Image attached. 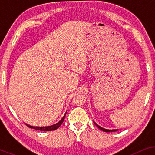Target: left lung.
<instances>
[{"instance_id":"1","label":"left lung","mask_w":155,"mask_h":155,"mask_svg":"<svg viewBox=\"0 0 155 155\" xmlns=\"http://www.w3.org/2000/svg\"><path fill=\"white\" fill-rule=\"evenodd\" d=\"M94 122V124L96 125V126L98 127V128H99L100 129V130H101L102 131H104V132H107V133H109V132H115V131H117V130H118V129H113V130H109V129H105V128H102V127H101V126H99L98 124H97L96 123H95L94 121H93Z\"/></svg>"}]
</instances>
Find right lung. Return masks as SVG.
<instances>
[{
    "mask_svg": "<svg viewBox=\"0 0 155 155\" xmlns=\"http://www.w3.org/2000/svg\"><path fill=\"white\" fill-rule=\"evenodd\" d=\"M66 113H67V112H65V114H64V116H63V117L61 118V119L59 120L58 123H56V124L52 125V126H45V127H39V126H30V125H28L27 124H26L27 126L29 127V128L35 129V130H41V131L55 130H56L57 128H58L59 127H60L61 125L63 124V120H64V119H65V115H66Z\"/></svg>",
    "mask_w": 155,
    "mask_h": 155,
    "instance_id": "right-lung-1",
    "label": "right lung"
}]
</instances>
